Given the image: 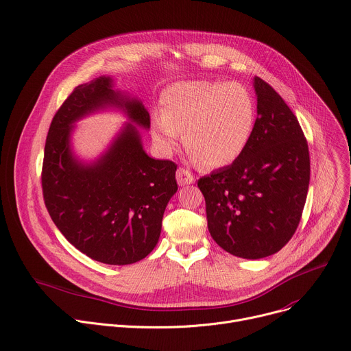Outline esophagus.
Returning a JSON list of instances; mask_svg holds the SVG:
<instances>
[{
	"label": "esophagus",
	"mask_w": 351,
	"mask_h": 351,
	"mask_svg": "<svg viewBox=\"0 0 351 351\" xmlns=\"http://www.w3.org/2000/svg\"><path fill=\"white\" fill-rule=\"evenodd\" d=\"M176 180L179 183V186H184V184H192L195 182V176L193 173L184 169V168H179L176 171Z\"/></svg>",
	"instance_id": "obj_1"
}]
</instances>
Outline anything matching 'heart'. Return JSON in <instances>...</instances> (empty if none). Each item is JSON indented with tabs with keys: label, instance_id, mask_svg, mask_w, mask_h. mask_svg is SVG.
Returning <instances> with one entry per match:
<instances>
[{
	"label": "heart",
	"instance_id": "heart-1",
	"mask_svg": "<svg viewBox=\"0 0 351 351\" xmlns=\"http://www.w3.org/2000/svg\"><path fill=\"white\" fill-rule=\"evenodd\" d=\"M256 124V102L237 82L183 81L161 95V113L152 119V138L171 154L182 140L196 161L227 167L243 154Z\"/></svg>",
	"mask_w": 351,
	"mask_h": 351
}]
</instances>
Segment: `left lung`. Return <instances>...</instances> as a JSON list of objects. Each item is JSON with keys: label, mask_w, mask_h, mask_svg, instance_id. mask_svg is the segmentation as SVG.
<instances>
[{"label": "left lung", "mask_w": 351, "mask_h": 351, "mask_svg": "<svg viewBox=\"0 0 351 351\" xmlns=\"http://www.w3.org/2000/svg\"><path fill=\"white\" fill-rule=\"evenodd\" d=\"M258 117L243 154L200 178L213 239L243 259H262L289 242L309 186V151L301 125L280 95L254 77Z\"/></svg>", "instance_id": "1"}]
</instances>
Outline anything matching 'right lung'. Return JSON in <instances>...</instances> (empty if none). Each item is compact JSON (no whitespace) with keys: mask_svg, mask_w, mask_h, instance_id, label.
Segmentation results:
<instances>
[{"mask_svg":"<svg viewBox=\"0 0 351 351\" xmlns=\"http://www.w3.org/2000/svg\"><path fill=\"white\" fill-rule=\"evenodd\" d=\"M108 107L121 108L136 125L128 123L95 163L78 162L69 145L72 124ZM137 125L149 129V113L141 101L114 90L110 77H99L71 92L46 138V208L71 245L106 265H132L152 252L167 204L178 190L176 164L148 156Z\"/></svg>","mask_w":351,"mask_h":351,"instance_id":"obj_1","label":"right lung"}]
</instances>
